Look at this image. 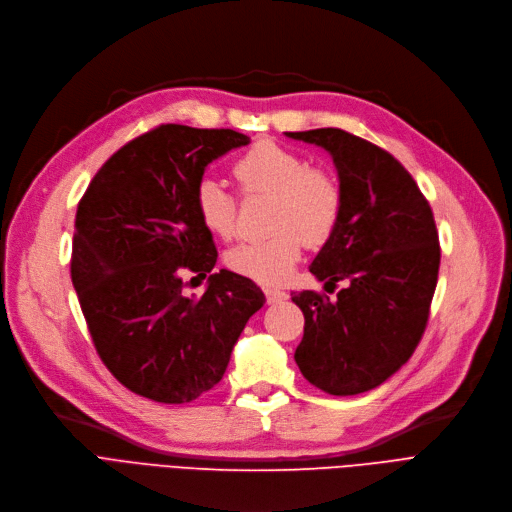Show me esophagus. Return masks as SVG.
Here are the masks:
<instances>
[{
    "label": "esophagus",
    "mask_w": 512,
    "mask_h": 512,
    "mask_svg": "<svg viewBox=\"0 0 512 512\" xmlns=\"http://www.w3.org/2000/svg\"><path fill=\"white\" fill-rule=\"evenodd\" d=\"M264 294H266V302H269V304H277V302L287 300V294H285L283 289H273V287H269V289H264Z\"/></svg>",
    "instance_id": "1"
}]
</instances>
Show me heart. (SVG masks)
I'll list each match as a JSON object with an SVG mask.
<instances>
[{"instance_id":"1","label":"heart","mask_w":512,"mask_h":512,"mask_svg":"<svg viewBox=\"0 0 512 512\" xmlns=\"http://www.w3.org/2000/svg\"><path fill=\"white\" fill-rule=\"evenodd\" d=\"M243 196H271V231L264 241L237 243L225 254L227 269L264 283H281L302 256L304 243H327L344 212V191L325 168L275 141H258L231 166ZM193 208L216 237L231 239L237 227V198L214 179H200Z\"/></svg>"}]
</instances>
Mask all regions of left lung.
Listing matches in <instances>:
<instances>
[{"mask_svg": "<svg viewBox=\"0 0 512 512\" xmlns=\"http://www.w3.org/2000/svg\"><path fill=\"white\" fill-rule=\"evenodd\" d=\"M325 148L344 212L310 273L333 294L300 291L302 375L331 396H356L392 377L417 350L440 271L433 212L408 170L379 145L342 129L287 133Z\"/></svg>", "mask_w": 512, "mask_h": 512, "instance_id": "obj_1", "label": "left lung"}]
</instances>
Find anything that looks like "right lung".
<instances>
[{
  "instance_id": "1",
  "label": "right lung",
  "mask_w": 512,
  "mask_h": 512,
  "mask_svg": "<svg viewBox=\"0 0 512 512\" xmlns=\"http://www.w3.org/2000/svg\"><path fill=\"white\" fill-rule=\"evenodd\" d=\"M248 143L231 129L160 125L114 152L79 202L72 285L102 362L143 398L206 394L264 304L260 287L231 271L212 273L202 298L183 296V273L204 279L218 258L193 189L214 158Z\"/></svg>"
}]
</instances>
